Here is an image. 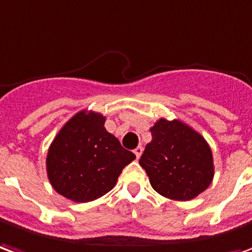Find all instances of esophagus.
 Here are the masks:
<instances>
[{"label": "esophagus", "instance_id": "34e87169", "mask_svg": "<svg viewBox=\"0 0 252 252\" xmlns=\"http://www.w3.org/2000/svg\"><path fill=\"white\" fill-rule=\"evenodd\" d=\"M142 152H144V148H142V146H138V148L134 149V154H135V157H137V158H139V157H141Z\"/></svg>", "mask_w": 252, "mask_h": 252}]
</instances>
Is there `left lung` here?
<instances>
[{
    "instance_id": "left-lung-1",
    "label": "left lung",
    "mask_w": 252,
    "mask_h": 252,
    "mask_svg": "<svg viewBox=\"0 0 252 252\" xmlns=\"http://www.w3.org/2000/svg\"><path fill=\"white\" fill-rule=\"evenodd\" d=\"M139 165L161 196L188 201L208 188L214 180L212 150L201 134L179 119H158Z\"/></svg>"
}]
</instances>
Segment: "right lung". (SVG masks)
<instances>
[{
	"mask_svg": "<svg viewBox=\"0 0 252 252\" xmlns=\"http://www.w3.org/2000/svg\"><path fill=\"white\" fill-rule=\"evenodd\" d=\"M102 114L82 110L60 128L47 154L53 189L75 203L93 201L115 187L135 154L104 127Z\"/></svg>",
	"mask_w": 252,
	"mask_h": 252,
	"instance_id": "1",
	"label": "right lung"
}]
</instances>
